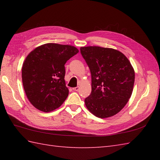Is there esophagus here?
I'll use <instances>...</instances> for the list:
<instances>
[{"label":"esophagus","instance_id":"34e87169","mask_svg":"<svg viewBox=\"0 0 160 160\" xmlns=\"http://www.w3.org/2000/svg\"><path fill=\"white\" fill-rule=\"evenodd\" d=\"M79 89H80V87H76L73 88V91H78Z\"/></svg>","mask_w":160,"mask_h":160}]
</instances>
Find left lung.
<instances>
[{
  "label": "left lung",
  "instance_id": "left-lung-1",
  "mask_svg": "<svg viewBox=\"0 0 160 160\" xmlns=\"http://www.w3.org/2000/svg\"><path fill=\"white\" fill-rule=\"evenodd\" d=\"M91 74V93L84 100L91 113L106 118L119 113L131 98L135 71L122 52L111 48L80 47Z\"/></svg>",
  "mask_w": 160,
  "mask_h": 160
}]
</instances>
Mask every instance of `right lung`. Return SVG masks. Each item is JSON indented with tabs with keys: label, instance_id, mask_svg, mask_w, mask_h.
<instances>
[{
	"label": "right lung",
	"instance_id": "obj_1",
	"mask_svg": "<svg viewBox=\"0 0 160 160\" xmlns=\"http://www.w3.org/2000/svg\"><path fill=\"white\" fill-rule=\"evenodd\" d=\"M79 51L73 46L47 43L29 53L22 67L24 90L33 107L50 112L62 104L69 95L64 64Z\"/></svg>",
	"mask_w": 160,
	"mask_h": 160
}]
</instances>
